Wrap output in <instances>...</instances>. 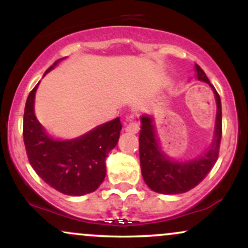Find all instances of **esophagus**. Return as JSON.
<instances>
[{
	"label": "esophagus",
	"instance_id": "obj_1",
	"mask_svg": "<svg viewBox=\"0 0 248 248\" xmlns=\"http://www.w3.org/2000/svg\"><path fill=\"white\" fill-rule=\"evenodd\" d=\"M139 129H140V127H139V124H136L135 121H132V120L127 121L126 128H124V130H126L127 133L136 134L139 132Z\"/></svg>",
	"mask_w": 248,
	"mask_h": 248
}]
</instances>
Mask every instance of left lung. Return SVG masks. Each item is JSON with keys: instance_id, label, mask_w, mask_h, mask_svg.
<instances>
[{"instance_id": "8db88e82", "label": "left lung", "mask_w": 248, "mask_h": 248, "mask_svg": "<svg viewBox=\"0 0 248 248\" xmlns=\"http://www.w3.org/2000/svg\"><path fill=\"white\" fill-rule=\"evenodd\" d=\"M196 78L209 84L215 93L217 104L213 139L206 150L191 160H175L163 152L156 133L154 116L141 115L140 164L144 182L153 191L163 195H177L189 191L198 186L217 162L221 140V101L220 96L210 82L204 71L195 65Z\"/></svg>"}]
</instances>
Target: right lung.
<instances>
[{"instance_id":"1","label":"right lung","mask_w":248,"mask_h":248,"mask_svg":"<svg viewBox=\"0 0 248 248\" xmlns=\"http://www.w3.org/2000/svg\"><path fill=\"white\" fill-rule=\"evenodd\" d=\"M57 61L46 73L53 70ZM38 84L27 99L23 119V139L31 167L45 183L69 196L95 191L106 176V157L120 138V118L96 126L78 138L62 140L46 132L35 114Z\"/></svg>"}]
</instances>
